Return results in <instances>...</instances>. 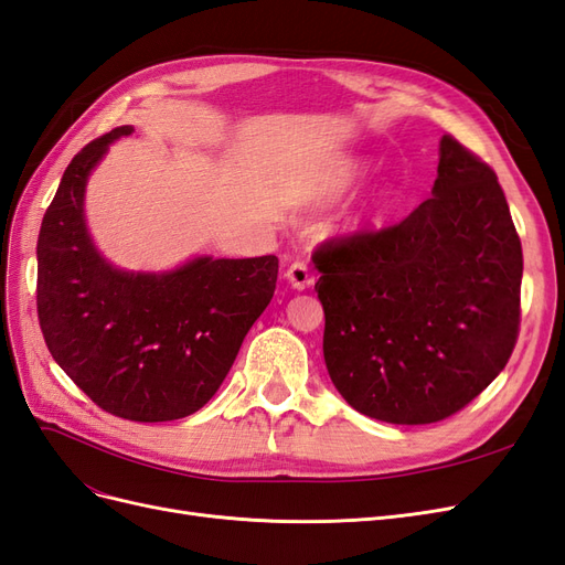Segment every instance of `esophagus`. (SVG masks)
<instances>
[{
  "label": "esophagus",
  "mask_w": 565,
  "mask_h": 565,
  "mask_svg": "<svg viewBox=\"0 0 565 565\" xmlns=\"http://www.w3.org/2000/svg\"><path fill=\"white\" fill-rule=\"evenodd\" d=\"M287 280H289V285H292L295 289H306V287H311L313 282H316V278H313V273H311V268L306 266L303 262H295V264H289L287 266Z\"/></svg>",
  "instance_id": "obj_1"
}]
</instances>
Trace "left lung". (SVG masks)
I'll return each instance as SVG.
<instances>
[{
	"instance_id": "left-lung-1",
	"label": "left lung",
	"mask_w": 565,
	"mask_h": 565,
	"mask_svg": "<svg viewBox=\"0 0 565 565\" xmlns=\"http://www.w3.org/2000/svg\"><path fill=\"white\" fill-rule=\"evenodd\" d=\"M322 353L344 401L388 424H431L504 370L521 324L523 252L502 185L455 136L431 198L401 224L316 252Z\"/></svg>"
}]
</instances>
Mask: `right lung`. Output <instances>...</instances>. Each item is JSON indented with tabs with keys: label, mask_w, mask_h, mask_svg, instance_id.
Segmentation results:
<instances>
[{
	"label": "right lung",
	"mask_w": 565,
	"mask_h": 565,
	"mask_svg": "<svg viewBox=\"0 0 565 565\" xmlns=\"http://www.w3.org/2000/svg\"><path fill=\"white\" fill-rule=\"evenodd\" d=\"M117 127L67 164L38 237V316L61 370L106 413L172 422L198 413L276 292L278 256L198 259L169 273L113 268L84 224V185Z\"/></svg>",
	"instance_id": "right-lung-1"
}]
</instances>
